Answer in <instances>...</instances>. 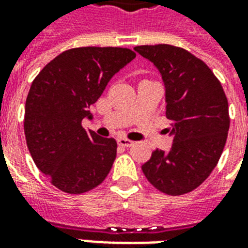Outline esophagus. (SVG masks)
<instances>
[{"instance_id": "esophagus-1", "label": "esophagus", "mask_w": 248, "mask_h": 248, "mask_svg": "<svg viewBox=\"0 0 248 248\" xmlns=\"http://www.w3.org/2000/svg\"><path fill=\"white\" fill-rule=\"evenodd\" d=\"M117 142H118V145L122 146V147H130V146L134 145V142H133V140H126V138H118Z\"/></svg>"}]
</instances>
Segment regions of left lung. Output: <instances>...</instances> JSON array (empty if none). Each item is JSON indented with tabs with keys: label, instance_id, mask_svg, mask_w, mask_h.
<instances>
[{
	"label": "left lung",
	"instance_id": "1",
	"mask_svg": "<svg viewBox=\"0 0 248 248\" xmlns=\"http://www.w3.org/2000/svg\"><path fill=\"white\" fill-rule=\"evenodd\" d=\"M153 62L166 87V117L172 135L169 151L154 150L142 166L147 181L167 195H183L211 174L226 145L229 102L211 69L178 46H135Z\"/></svg>",
	"mask_w": 248,
	"mask_h": 248
}]
</instances>
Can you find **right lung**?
Listing matches in <instances>:
<instances>
[{
	"label": "right lung",
	"mask_w": 248,
	"mask_h": 248,
	"mask_svg": "<svg viewBox=\"0 0 248 248\" xmlns=\"http://www.w3.org/2000/svg\"><path fill=\"white\" fill-rule=\"evenodd\" d=\"M134 58L126 47H74L34 78L25 105L26 145L35 166L61 191H90L111 170L117 142L86 131L82 119L93 118L89 108Z\"/></svg>",
	"instance_id": "obj_1"
}]
</instances>
